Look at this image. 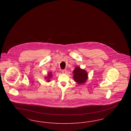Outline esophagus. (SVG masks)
<instances>
[{"label": "esophagus", "instance_id": "obj_1", "mask_svg": "<svg viewBox=\"0 0 131 131\" xmlns=\"http://www.w3.org/2000/svg\"><path fill=\"white\" fill-rule=\"evenodd\" d=\"M62 73H64V74H65V73H66V70H62Z\"/></svg>", "mask_w": 131, "mask_h": 131}]
</instances>
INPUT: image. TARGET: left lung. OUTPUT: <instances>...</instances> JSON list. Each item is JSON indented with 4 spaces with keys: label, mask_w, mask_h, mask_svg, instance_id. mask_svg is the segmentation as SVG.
<instances>
[{
    "label": "left lung",
    "mask_w": 131,
    "mask_h": 131,
    "mask_svg": "<svg viewBox=\"0 0 131 131\" xmlns=\"http://www.w3.org/2000/svg\"><path fill=\"white\" fill-rule=\"evenodd\" d=\"M74 79L78 84H81L85 82L87 79V72L79 67L75 68L74 71Z\"/></svg>",
    "instance_id": "8db88e82"
}]
</instances>
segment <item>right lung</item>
Listing matches in <instances>:
<instances>
[{
  "mask_svg": "<svg viewBox=\"0 0 131 131\" xmlns=\"http://www.w3.org/2000/svg\"><path fill=\"white\" fill-rule=\"evenodd\" d=\"M51 75H51V74L50 73V74H49V75H48V77L47 78H47V79H48V81H50V80H49L50 78V77H51Z\"/></svg>",
  "mask_w": 131,
  "mask_h": 131,
  "instance_id": "add662e5",
  "label": "right lung"
}]
</instances>
